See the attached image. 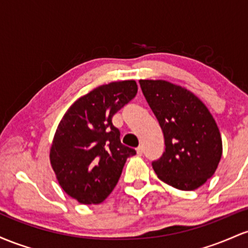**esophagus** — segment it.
<instances>
[{
  "label": "esophagus",
  "mask_w": 248,
  "mask_h": 248,
  "mask_svg": "<svg viewBox=\"0 0 248 248\" xmlns=\"http://www.w3.org/2000/svg\"><path fill=\"white\" fill-rule=\"evenodd\" d=\"M143 152H144V149H143V146H138L137 147V154L139 155H143Z\"/></svg>",
  "instance_id": "34e87169"
}]
</instances>
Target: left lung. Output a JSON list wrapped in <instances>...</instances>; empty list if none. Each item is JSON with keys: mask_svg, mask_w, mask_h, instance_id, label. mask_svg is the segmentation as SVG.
Wrapping results in <instances>:
<instances>
[{"mask_svg": "<svg viewBox=\"0 0 248 248\" xmlns=\"http://www.w3.org/2000/svg\"><path fill=\"white\" fill-rule=\"evenodd\" d=\"M139 84L164 133L165 151L152 161L158 178L178 190L200 187L213 176L222 155L212 115L187 89L161 79H140Z\"/></svg>", "mask_w": 248, "mask_h": 248, "instance_id": "8db88e82", "label": "left lung"}]
</instances>
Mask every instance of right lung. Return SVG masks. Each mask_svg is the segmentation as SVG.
Wrapping results in <instances>:
<instances>
[{
    "mask_svg": "<svg viewBox=\"0 0 248 248\" xmlns=\"http://www.w3.org/2000/svg\"><path fill=\"white\" fill-rule=\"evenodd\" d=\"M135 80L101 85L80 97L58 124L50 163L58 184L80 204H99L118 183L125 161L136 155L121 143L112 117L137 94Z\"/></svg>",
    "mask_w": 248,
    "mask_h": 248,
    "instance_id": "1",
    "label": "right lung"
}]
</instances>
